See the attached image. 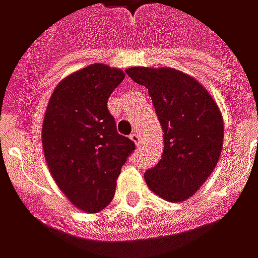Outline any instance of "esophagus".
I'll list each match as a JSON object with an SVG mask.
<instances>
[{"instance_id": "34e87169", "label": "esophagus", "mask_w": 258, "mask_h": 258, "mask_svg": "<svg viewBox=\"0 0 258 258\" xmlns=\"http://www.w3.org/2000/svg\"><path fill=\"white\" fill-rule=\"evenodd\" d=\"M130 138H131V140L134 141V142H135V144H137V145H140V142H141L140 134H137V133H133V134L130 135Z\"/></svg>"}]
</instances>
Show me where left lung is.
I'll use <instances>...</instances> for the list:
<instances>
[{
    "instance_id": "obj_1",
    "label": "left lung",
    "mask_w": 258,
    "mask_h": 258,
    "mask_svg": "<svg viewBox=\"0 0 258 258\" xmlns=\"http://www.w3.org/2000/svg\"><path fill=\"white\" fill-rule=\"evenodd\" d=\"M125 73L148 88L162 124V159L145 171L146 184L168 202L188 199L218 162L224 138L221 113L196 80L175 69L131 68Z\"/></svg>"
}]
</instances>
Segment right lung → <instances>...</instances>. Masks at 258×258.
<instances>
[{
    "label": "right lung",
    "instance_id": "1",
    "mask_svg": "<svg viewBox=\"0 0 258 258\" xmlns=\"http://www.w3.org/2000/svg\"><path fill=\"white\" fill-rule=\"evenodd\" d=\"M120 69L94 63L60 81L48 103L42 146L49 171L74 206L88 213L105 209L116 179L135 151L117 133L107 99L123 81Z\"/></svg>",
    "mask_w": 258,
    "mask_h": 258
}]
</instances>
